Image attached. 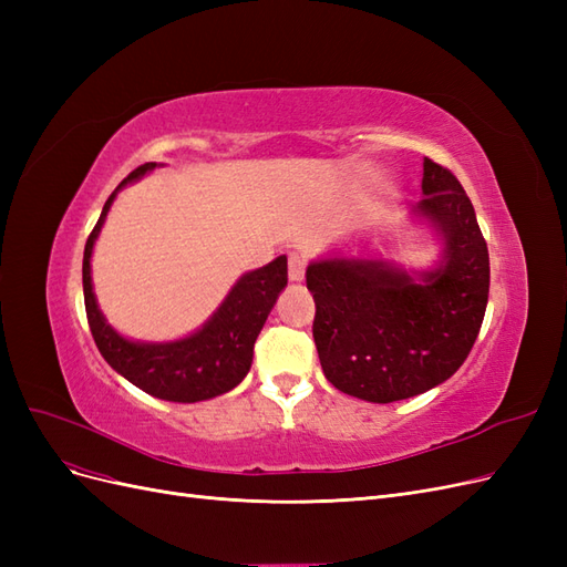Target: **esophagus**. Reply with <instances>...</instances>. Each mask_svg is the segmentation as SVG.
<instances>
[{
	"label": "esophagus",
	"mask_w": 567,
	"mask_h": 567,
	"mask_svg": "<svg viewBox=\"0 0 567 567\" xmlns=\"http://www.w3.org/2000/svg\"><path fill=\"white\" fill-rule=\"evenodd\" d=\"M288 279L290 281H302L305 279V255L302 252H290L288 255Z\"/></svg>",
	"instance_id": "obj_1"
}]
</instances>
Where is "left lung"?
<instances>
[{
    "instance_id": "left-lung-1",
    "label": "left lung",
    "mask_w": 567,
    "mask_h": 567,
    "mask_svg": "<svg viewBox=\"0 0 567 567\" xmlns=\"http://www.w3.org/2000/svg\"><path fill=\"white\" fill-rule=\"evenodd\" d=\"M414 213L440 234L442 262L411 279L385 260L331 257L307 267L323 375L352 398L388 404L444 383L485 319L489 252L473 203L447 167L423 158Z\"/></svg>"
}]
</instances>
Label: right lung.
Returning a JSON list of instances; mask_svg holds the SVG:
<instances>
[{"label":"right lung","mask_w":567,"mask_h":567,"mask_svg":"<svg viewBox=\"0 0 567 567\" xmlns=\"http://www.w3.org/2000/svg\"><path fill=\"white\" fill-rule=\"evenodd\" d=\"M156 163H144L117 184L144 177ZM109 196L104 210L92 229L82 257V288L84 310H87L90 331L94 336L101 357L140 390L167 402H200L225 394L246 379L252 364V348L274 302L288 284L286 255H279L269 265L244 274L234 284L219 310L203 323V329L175 342H134L120 336L101 315L92 290V250L104 227L111 203L117 194Z\"/></svg>","instance_id":"obj_1"}]
</instances>
